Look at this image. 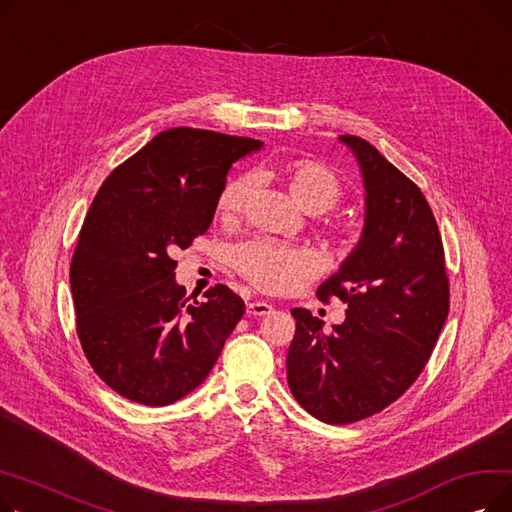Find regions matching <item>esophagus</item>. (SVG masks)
Here are the masks:
<instances>
[{"label":"esophagus","instance_id":"34e87169","mask_svg":"<svg viewBox=\"0 0 512 512\" xmlns=\"http://www.w3.org/2000/svg\"><path fill=\"white\" fill-rule=\"evenodd\" d=\"M274 311V307L270 303H263V301H255L247 305V313L253 317H263V315H270Z\"/></svg>","mask_w":512,"mask_h":512}]
</instances>
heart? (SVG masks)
Here are the masks:
<instances>
[{
	"mask_svg": "<svg viewBox=\"0 0 512 512\" xmlns=\"http://www.w3.org/2000/svg\"><path fill=\"white\" fill-rule=\"evenodd\" d=\"M272 178L288 188L292 199L309 213H324L336 207L342 199V180L326 164L315 159H290L267 170ZM253 182L249 176L228 180L218 197V213L224 222H232L245 213ZM330 232L346 242L359 234L353 224H328ZM234 270L253 286L265 292H282L309 278L315 272V257L309 251L282 245L267 238H251L234 245L228 253Z\"/></svg>",
	"mask_w": 512,
	"mask_h": 512,
	"instance_id": "heart-1",
	"label": "heart"
}]
</instances>
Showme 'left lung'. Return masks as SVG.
<instances>
[{
	"instance_id": "left-lung-1",
	"label": "left lung",
	"mask_w": 512,
	"mask_h": 512,
	"mask_svg": "<svg viewBox=\"0 0 512 512\" xmlns=\"http://www.w3.org/2000/svg\"><path fill=\"white\" fill-rule=\"evenodd\" d=\"M365 182V228L357 249L317 288L340 299L346 319L332 332L307 309H292L297 330L286 375L299 405L330 425L384 411L419 378L450 307L444 245L419 186L355 134H342Z\"/></svg>"
}]
</instances>
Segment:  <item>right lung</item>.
<instances>
[{
  "label": "right lung",
  "instance_id": "1",
  "mask_svg": "<svg viewBox=\"0 0 512 512\" xmlns=\"http://www.w3.org/2000/svg\"><path fill=\"white\" fill-rule=\"evenodd\" d=\"M261 145L170 128L97 191L72 255L70 286L80 346L120 396L147 407L180 400L207 378L245 313V301L226 284L188 303L172 257L207 232L230 166Z\"/></svg>",
  "mask_w": 512,
  "mask_h": 512
}]
</instances>
